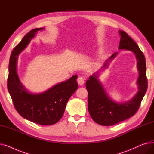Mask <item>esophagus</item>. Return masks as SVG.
Listing matches in <instances>:
<instances>
[{
	"mask_svg": "<svg viewBox=\"0 0 154 154\" xmlns=\"http://www.w3.org/2000/svg\"><path fill=\"white\" fill-rule=\"evenodd\" d=\"M77 83L79 85H83L84 84V79L83 77H79L77 78Z\"/></svg>",
	"mask_w": 154,
	"mask_h": 154,
	"instance_id": "34e87169",
	"label": "esophagus"
}]
</instances>
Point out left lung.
<instances>
[{
    "instance_id": "1",
    "label": "left lung",
    "mask_w": 154,
    "mask_h": 154,
    "mask_svg": "<svg viewBox=\"0 0 154 154\" xmlns=\"http://www.w3.org/2000/svg\"><path fill=\"white\" fill-rule=\"evenodd\" d=\"M120 40L119 49L132 52L137 59L139 77L137 84L138 92L133 97L125 102L113 100L106 92L99 79V72L90 76L85 83L88 91V110L95 122L101 125L109 126L116 124L133 116L138 110L141 101L147 90L146 62L145 56L133 39L124 31H119ZM117 52L112 54L103 64L101 69H106L109 63L114 59Z\"/></svg>"
}]
</instances>
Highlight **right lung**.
Instances as JSON below:
<instances>
[{"mask_svg": "<svg viewBox=\"0 0 154 154\" xmlns=\"http://www.w3.org/2000/svg\"><path fill=\"white\" fill-rule=\"evenodd\" d=\"M45 28L30 30L22 39L12 52L9 65L8 91L14 106L19 114L32 122L43 125L56 124L62 118L66 104L78 88L77 75L57 84L44 92L31 93L21 83L17 72L18 55L27 47L38 31Z\"/></svg>", "mask_w": 154, "mask_h": 154, "instance_id": "obj_1", "label": "right lung"}]
</instances>
